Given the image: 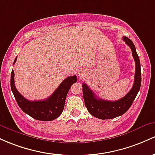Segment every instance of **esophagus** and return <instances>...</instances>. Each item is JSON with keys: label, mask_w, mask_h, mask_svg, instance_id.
<instances>
[{"label": "esophagus", "mask_w": 155, "mask_h": 155, "mask_svg": "<svg viewBox=\"0 0 155 155\" xmlns=\"http://www.w3.org/2000/svg\"><path fill=\"white\" fill-rule=\"evenodd\" d=\"M81 75H82V74H81V73H79V76H81Z\"/></svg>", "instance_id": "1"}]
</instances>
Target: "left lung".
Instances as JSON below:
<instances>
[{
    "label": "left lung",
    "instance_id": "left-lung-1",
    "mask_svg": "<svg viewBox=\"0 0 155 155\" xmlns=\"http://www.w3.org/2000/svg\"><path fill=\"white\" fill-rule=\"evenodd\" d=\"M123 40L130 47L135 62V81L131 90L124 97L117 101L104 100L97 97L86 83H83V94L87 110L97 119H110L123 115L130 108L138 94L141 84L140 63L137 54L135 47L129 38L124 36Z\"/></svg>",
    "mask_w": 155,
    "mask_h": 155
}]
</instances>
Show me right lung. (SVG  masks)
Listing matches in <instances>:
<instances>
[{
	"label": "right lung",
	"mask_w": 155,
	"mask_h": 155,
	"mask_svg": "<svg viewBox=\"0 0 155 155\" xmlns=\"http://www.w3.org/2000/svg\"><path fill=\"white\" fill-rule=\"evenodd\" d=\"M16 57L14 64L17 61ZM15 72L12 71L11 88L19 107L26 114L36 120L43 121H53L61 114L64 108L65 100L69 88L73 83L77 82L76 75L66 78L59 85L50 97L44 100L30 101L22 96L17 90L15 85Z\"/></svg>",
	"instance_id": "add662e5"
}]
</instances>
